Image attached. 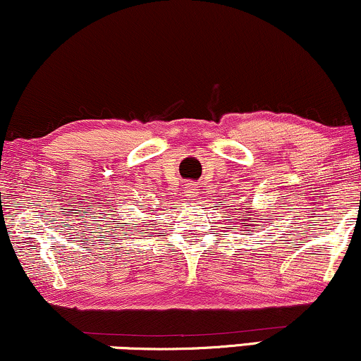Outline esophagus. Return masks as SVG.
I'll use <instances>...</instances> for the list:
<instances>
[{"mask_svg": "<svg viewBox=\"0 0 361 361\" xmlns=\"http://www.w3.org/2000/svg\"><path fill=\"white\" fill-rule=\"evenodd\" d=\"M184 192H185V196H192L194 189L190 188V185H185V188H184Z\"/></svg>", "mask_w": 361, "mask_h": 361, "instance_id": "obj_1", "label": "esophagus"}]
</instances>
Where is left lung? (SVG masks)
I'll use <instances>...</instances> for the list:
<instances>
[{
    "label": "left lung",
    "mask_w": 361,
    "mask_h": 361,
    "mask_svg": "<svg viewBox=\"0 0 361 361\" xmlns=\"http://www.w3.org/2000/svg\"><path fill=\"white\" fill-rule=\"evenodd\" d=\"M247 226H248V224H247ZM252 226H253V224H252Z\"/></svg>",
    "instance_id": "8db88e82"
}]
</instances>
